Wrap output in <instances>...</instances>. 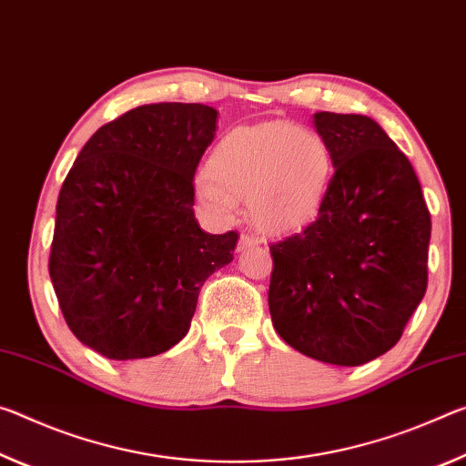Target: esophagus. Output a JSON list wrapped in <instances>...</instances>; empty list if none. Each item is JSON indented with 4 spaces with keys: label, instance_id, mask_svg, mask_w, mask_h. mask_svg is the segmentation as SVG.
<instances>
[{
    "label": "esophagus",
    "instance_id": "esophagus-1",
    "mask_svg": "<svg viewBox=\"0 0 466 466\" xmlns=\"http://www.w3.org/2000/svg\"><path fill=\"white\" fill-rule=\"evenodd\" d=\"M262 243L260 238H256V235H241L239 238V243H238V251H246L249 248H258Z\"/></svg>",
    "mask_w": 466,
    "mask_h": 466
}]
</instances>
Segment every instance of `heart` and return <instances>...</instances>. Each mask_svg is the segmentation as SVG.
I'll use <instances>...</instances> for the list:
<instances>
[{"mask_svg":"<svg viewBox=\"0 0 466 466\" xmlns=\"http://www.w3.org/2000/svg\"><path fill=\"white\" fill-rule=\"evenodd\" d=\"M208 173L198 175L196 200L206 215L227 220L239 198L249 217L272 235L297 233L322 217L332 192L334 155L322 136L287 121L239 126L210 150Z\"/></svg>","mask_w":466,"mask_h":466,"instance_id":"heart-1","label":"heart"}]
</instances>
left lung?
I'll use <instances>...</instances> for the list:
<instances>
[{"mask_svg": "<svg viewBox=\"0 0 466 466\" xmlns=\"http://www.w3.org/2000/svg\"><path fill=\"white\" fill-rule=\"evenodd\" d=\"M334 155L314 225L270 246L268 308L287 345L355 368L390 350L427 289L431 218L413 165L376 121L314 113Z\"/></svg>", "mask_w": 466, "mask_h": 466, "instance_id": "1", "label": "left lung"}]
</instances>
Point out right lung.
Listing matches in <instances>:
<instances>
[{
  "label": "right lung",
  "mask_w": 466,
  "mask_h": 466,
  "mask_svg": "<svg viewBox=\"0 0 466 466\" xmlns=\"http://www.w3.org/2000/svg\"><path fill=\"white\" fill-rule=\"evenodd\" d=\"M217 109L142 105L93 134L57 198L49 274L61 314L106 360L161 355L186 337L198 293L239 235L194 217V173Z\"/></svg>",
  "instance_id": "add662e5"
}]
</instances>
